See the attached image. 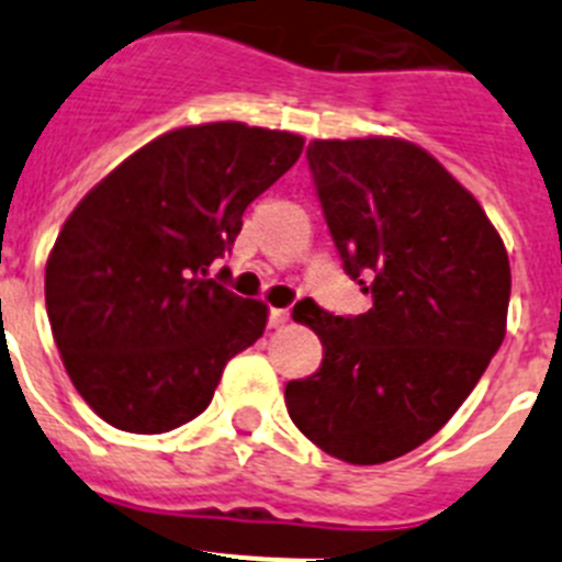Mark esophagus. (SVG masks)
Wrapping results in <instances>:
<instances>
[{
    "mask_svg": "<svg viewBox=\"0 0 562 562\" xmlns=\"http://www.w3.org/2000/svg\"><path fill=\"white\" fill-rule=\"evenodd\" d=\"M290 324V310H270V326L272 329H281V326Z\"/></svg>",
    "mask_w": 562,
    "mask_h": 562,
    "instance_id": "obj_1",
    "label": "esophagus"
}]
</instances>
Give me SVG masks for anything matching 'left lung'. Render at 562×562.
<instances>
[{
  "label": "left lung",
  "instance_id": "1",
  "mask_svg": "<svg viewBox=\"0 0 562 562\" xmlns=\"http://www.w3.org/2000/svg\"><path fill=\"white\" fill-rule=\"evenodd\" d=\"M342 270L374 306L292 310L324 362L286 382L292 422L324 453L382 464L439 434L506 335L509 258L484 207L425 148L396 137L306 148Z\"/></svg>",
  "mask_w": 562,
  "mask_h": 562
}]
</instances>
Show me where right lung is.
Masks as SVG:
<instances>
[{
  "label": "right lung",
  "mask_w": 562,
  "mask_h": 562,
  "mask_svg": "<svg viewBox=\"0 0 562 562\" xmlns=\"http://www.w3.org/2000/svg\"><path fill=\"white\" fill-rule=\"evenodd\" d=\"M304 137L222 121L160 134L78 202L49 250L44 297L64 369L112 428L166 434L211 405L267 306L207 270Z\"/></svg>",
  "instance_id": "right-lung-1"
}]
</instances>
